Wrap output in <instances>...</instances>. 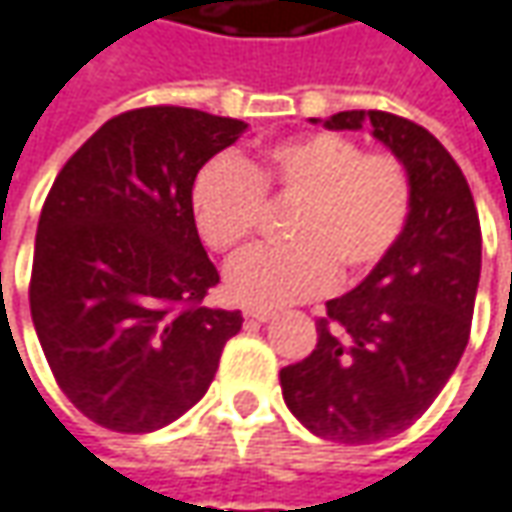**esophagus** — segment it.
I'll return each mask as SVG.
<instances>
[{
  "instance_id": "34e87169",
  "label": "esophagus",
  "mask_w": 512,
  "mask_h": 512,
  "mask_svg": "<svg viewBox=\"0 0 512 512\" xmlns=\"http://www.w3.org/2000/svg\"><path fill=\"white\" fill-rule=\"evenodd\" d=\"M244 317L253 322H268L273 317V311L270 308H259V305H247L244 308Z\"/></svg>"
}]
</instances>
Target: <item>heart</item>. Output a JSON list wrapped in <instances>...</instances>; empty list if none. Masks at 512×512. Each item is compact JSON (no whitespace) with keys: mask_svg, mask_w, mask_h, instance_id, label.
Here are the masks:
<instances>
[{"mask_svg":"<svg viewBox=\"0 0 512 512\" xmlns=\"http://www.w3.org/2000/svg\"><path fill=\"white\" fill-rule=\"evenodd\" d=\"M268 204H291L279 247L247 253L227 273L244 305H285L322 294L334 276L360 282L380 268L412 218V178L403 161L337 132L270 143L236 164L213 158L198 169L190 210L198 236L221 256H239L259 233Z\"/></svg>","mask_w":512,"mask_h":512,"instance_id":"1","label":"heart"}]
</instances>
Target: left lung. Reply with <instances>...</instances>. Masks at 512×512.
<instances>
[{
    "label": "left lung",
    "mask_w": 512,
    "mask_h": 512,
    "mask_svg": "<svg viewBox=\"0 0 512 512\" xmlns=\"http://www.w3.org/2000/svg\"><path fill=\"white\" fill-rule=\"evenodd\" d=\"M366 120L409 169L412 218L380 268L325 302L317 348L279 371L296 421L337 444L392 438L432 406L467 348L481 276L478 210L455 158L423 126L377 109L337 112L322 126Z\"/></svg>",
    "instance_id": "1"
}]
</instances>
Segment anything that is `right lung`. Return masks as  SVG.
Returning <instances> with one entry per match:
<instances>
[{"mask_svg":"<svg viewBox=\"0 0 512 512\" xmlns=\"http://www.w3.org/2000/svg\"><path fill=\"white\" fill-rule=\"evenodd\" d=\"M244 120L146 106L106 120L42 204L31 320L63 395L97 426L141 435L195 406L242 311L201 305L218 270L198 239V169Z\"/></svg>","mask_w":512,"mask_h":512,"instance_id":"1","label":"right lung"}]
</instances>
